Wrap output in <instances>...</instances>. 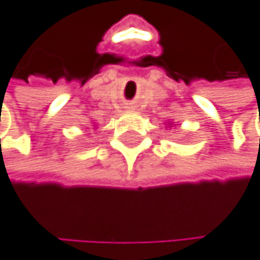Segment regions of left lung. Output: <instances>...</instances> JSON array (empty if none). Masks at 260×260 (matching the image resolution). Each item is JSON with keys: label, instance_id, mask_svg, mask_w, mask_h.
I'll list each match as a JSON object with an SVG mask.
<instances>
[{"label": "left lung", "instance_id": "8db88e82", "mask_svg": "<svg viewBox=\"0 0 260 260\" xmlns=\"http://www.w3.org/2000/svg\"><path fill=\"white\" fill-rule=\"evenodd\" d=\"M168 125H173V122H170V120H168Z\"/></svg>", "mask_w": 260, "mask_h": 260}]
</instances>
